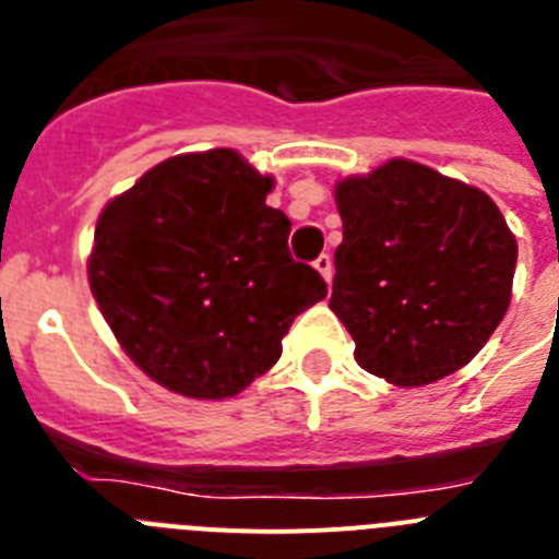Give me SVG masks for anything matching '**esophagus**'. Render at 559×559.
Instances as JSON below:
<instances>
[{
  "label": "esophagus",
  "mask_w": 559,
  "mask_h": 559,
  "mask_svg": "<svg viewBox=\"0 0 559 559\" xmlns=\"http://www.w3.org/2000/svg\"><path fill=\"white\" fill-rule=\"evenodd\" d=\"M313 269L324 276V283H330V280H333V260H330L328 254L319 257V260L313 263Z\"/></svg>",
  "instance_id": "esophagus-1"
}]
</instances>
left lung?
Wrapping results in <instances>:
<instances>
[{"label":"left lung","mask_w":559,"mask_h":559,"mask_svg":"<svg viewBox=\"0 0 559 559\" xmlns=\"http://www.w3.org/2000/svg\"><path fill=\"white\" fill-rule=\"evenodd\" d=\"M330 310L360 369L426 386L471 364L512 299L518 243L484 190L412 159L335 185Z\"/></svg>","instance_id":"left-lung-1"}]
</instances>
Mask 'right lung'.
<instances>
[{
	"instance_id": "obj_1",
	"label": "right lung",
	"mask_w": 559,
	"mask_h": 559,
	"mask_svg": "<svg viewBox=\"0 0 559 559\" xmlns=\"http://www.w3.org/2000/svg\"><path fill=\"white\" fill-rule=\"evenodd\" d=\"M274 179L231 147L179 153L103 206L88 288L128 358L159 386L224 400L269 372L328 285L288 251Z\"/></svg>"
}]
</instances>
